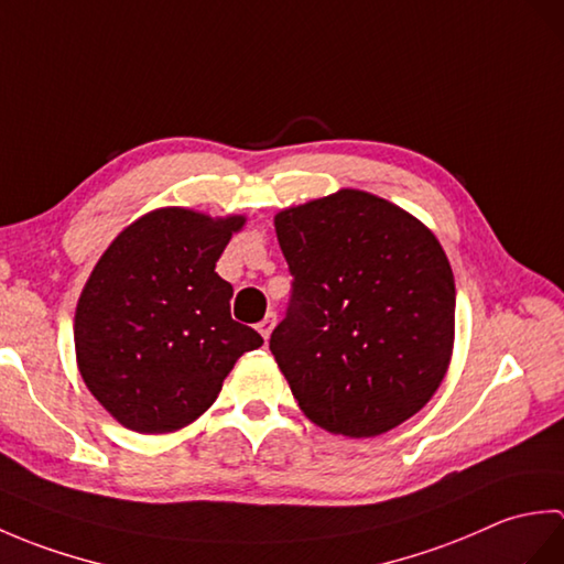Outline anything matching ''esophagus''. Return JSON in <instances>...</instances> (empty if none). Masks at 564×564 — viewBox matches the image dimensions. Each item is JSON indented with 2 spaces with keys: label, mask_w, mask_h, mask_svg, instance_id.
Instances as JSON below:
<instances>
[{
  "label": "esophagus",
  "mask_w": 564,
  "mask_h": 564,
  "mask_svg": "<svg viewBox=\"0 0 564 564\" xmlns=\"http://www.w3.org/2000/svg\"><path fill=\"white\" fill-rule=\"evenodd\" d=\"M273 327H275V313H269L267 317H263L259 325H257V329H259V334L263 339H269L271 337V332H273Z\"/></svg>",
  "instance_id": "esophagus-1"
}]
</instances>
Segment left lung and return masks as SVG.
Here are the masks:
<instances>
[{"instance_id": "8db88e82", "label": "left lung", "mask_w": 564, "mask_h": 564, "mask_svg": "<svg viewBox=\"0 0 564 564\" xmlns=\"http://www.w3.org/2000/svg\"><path fill=\"white\" fill-rule=\"evenodd\" d=\"M293 275L269 349L303 414L349 438L400 426L434 398L455 334V281L434 232L356 188L273 218Z\"/></svg>"}]
</instances>
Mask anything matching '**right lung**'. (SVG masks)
I'll list each match as a JSON object with an SVG mask.
<instances>
[{
  "instance_id": "obj_1",
  "label": "right lung",
  "mask_w": 564,
  "mask_h": 564,
  "mask_svg": "<svg viewBox=\"0 0 564 564\" xmlns=\"http://www.w3.org/2000/svg\"><path fill=\"white\" fill-rule=\"evenodd\" d=\"M245 215L158 208L118 235L94 267L75 313L89 392L138 434H170L218 398L259 334L230 315L232 285L215 261Z\"/></svg>"
}]
</instances>
